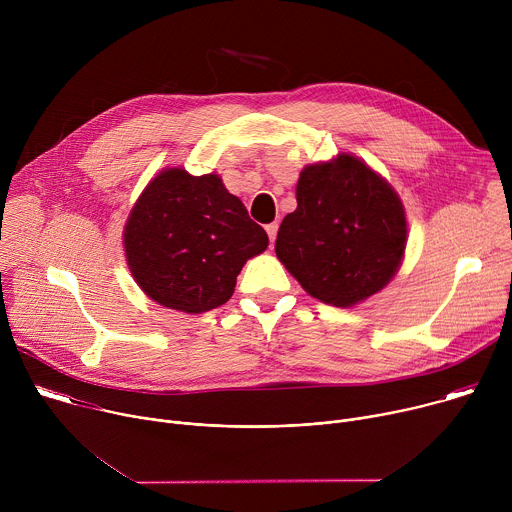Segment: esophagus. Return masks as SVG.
<instances>
[{
	"label": "esophagus",
	"mask_w": 512,
	"mask_h": 512,
	"mask_svg": "<svg viewBox=\"0 0 512 512\" xmlns=\"http://www.w3.org/2000/svg\"><path fill=\"white\" fill-rule=\"evenodd\" d=\"M277 229H279V225H277V223H269V225L265 227V231H267V235H269L271 243H273V241H275V237H277Z\"/></svg>",
	"instance_id": "esophagus-1"
}]
</instances>
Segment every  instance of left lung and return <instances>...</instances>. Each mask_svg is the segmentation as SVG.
Listing matches in <instances>:
<instances>
[{"instance_id": "left-lung-1", "label": "left lung", "mask_w": 512, "mask_h": 512, "mask_svg": "<svg viewBox=\"0 0 512 512\" xmlns=\"http://www.w3.org/2000/svg\"><path fill=\"white\" fill-rule=\"evenodd\" d=\"M296 198L275 253L312 298L352 308L389 285L403 263L409 229L399 194L379 172L342 152L306 166Z\"/></svg>"}]
</instances>
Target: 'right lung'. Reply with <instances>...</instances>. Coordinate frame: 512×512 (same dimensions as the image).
Wrapping results in <instances>:
<instances>
[{"label": "right lung", "mask_w": 512, "mask_h": 512, "mask_svg": "<svg viewBox=\"0 0 512 512\" xmlns=\"http://www.w3.org/2000/svg\"><path fill=\"white\" fill-rule=\"evenodd\" d=\"M269 245L245 204L218 174L158 172L123 227L131 277L156 304L202 314L233 296L243 265Z\"/></svg>", "instance_id": "obj_1"}]
</instances>
